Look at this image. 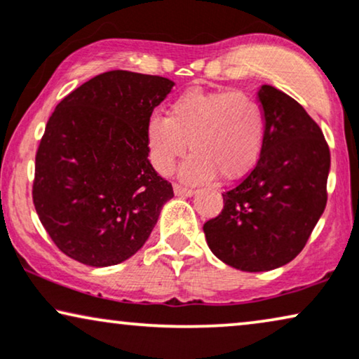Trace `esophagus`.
Instances as JSON below:
<instances>
[{
  "label": "esophagus",
  "mask_w": 359,
  "mask_h": 359,
  "mask_svg": "<svg viewBox=\"0 0 359 359\" xmlns=\"http://www.w3.org/2000/svg\"><path fill=\"white\" fill-rule=\"evenodd\" d=\"M174 194L177 195V197H192V195L195 194V190L184 187V185L175 184L174 185Z\"/></svg>",
  "instance_id": "1"
}]
</instances>
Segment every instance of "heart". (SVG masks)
<instances>
[{"mask_svg": "<svg viewBox=\"0 0 359 359\" xmlns=\"http://www.w3.org/2000/svg\"><path fill=\"white\" fill-rule=\"evenodd\" d=\"M264 133V113L250 95L192 90L170 104L167 118L154 114L146 136L151 162L161 174L170 172L190 146L194 156L180 175L189 182H203L215 175L235 180L248 174L261 154Z\"/></svg>", "mask_w": 359, "mask_h": 359, "instance_id": "heart-1", "label": "heart"}]
</instances>
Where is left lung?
Listing matches in <instances>:
<instances>
[{"label": "left lung", "instance_id": "left-lung-1", "mask_svg": "<svg viewBox=\"0 0 359 359\" xmlns=\"http://www.w3.org/2000/svg\"><path fill=\"white\" fill-rule=\"evenodd\" d=\"M266 133L259 161L203 224L208 248L246 272L287 264L304 250L327 205L330 149L302 104L271 85L257 90Z\"/></svg>", "mask_w": 359, "mask_h": 359}]
</instances>
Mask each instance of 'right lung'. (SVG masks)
I'll use <instances>...</instances> for the list:
<instances>
[{
	"mask_svg": "<svg viewBox=\"0 0 359 359\" xmlns=\"http://www.w3.org/2000/svg\"><path fill=\"white\" fill-rule=\"evenodd\" d=\"M174 85L111 70L57 104L36 154L32 200L50 240L72 259L93 267L130 259L174 197L147 159L146 136Z\"/></svg>",
	"mask_w": 359,
	"mask_h": 359,
	"instance_id": "1",
	"label": "right lung"
}]
</instances>
